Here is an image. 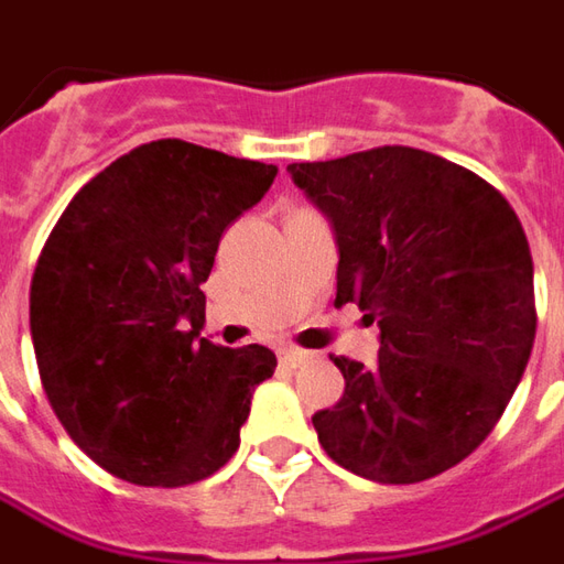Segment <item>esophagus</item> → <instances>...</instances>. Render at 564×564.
Masks as SVG:
<instances>
[{
    "instance_id": "obj_1",
    "label": "esophagus",
    "mask_w": 564,
    "mask_h": 564,
    "mask_svg": "<svg viewBox=\"0 0 564 564\" xmlns=\"http://www.w3.org/2000/svg\"><path fill=\"white\" fill-rule=\"evenodd\" d=\"M304 360H310L307 350H297V347H282V350H279V362H282V366H289V369L301 366Z\"/></svg>"
}]
</instances>
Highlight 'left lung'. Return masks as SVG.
<instances>
[{
	"mask_svg": "<svg viewBox=\"0 0 564 564\" xmlns=\"http://www.w3.org/2000/svg\"><path fill=\"white\" fill-rule=\"evenodd\" d=\"M332 223L335 307L379 323V360L335 357L344 394L313 415L328 456L379 485L463 463L500 422L538 335L516 210L478 173L406 145L289 164Z\"/></svg>",
	"mask_w": 564,
	"mask_h": 564,
	"instance_id": "obj_1",
	"label": "left lung"
}]
</instances>
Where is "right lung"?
<instances>
[{
  "label": "right lung",
  "instance_id": "right-lung-1",
  "mask_svg": "<svg viewBox=\"0 0 564 564\" xmlns=\"http://www.w3.org/2000/svg\"><path fill=\"white\" fill-rule=\"evenodd\" d=\"M273 164L183 139L117 158L74 195L30 282L45 397L93 463L142 487L204 481L238 449L270 347L198 338L223 229Z\"/></svg>",
  "mask_w": 564,
  "mask_h": 564
}]
</instances>
